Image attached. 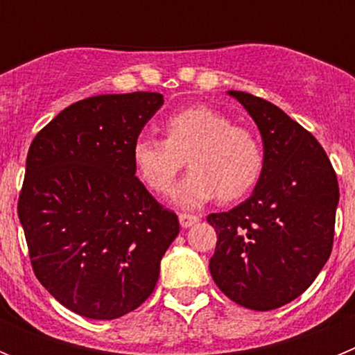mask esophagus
<instances>
[{
    "label": "esophagus",
    "instance_id": "34e87169",
    "mask_svg": "<svg viewBox=\"0 0 355 355\" xmlns=\"http://www.w3.org/2000/svg\"><path fill=\"white\" fill-rule=\"evenodd\" d=\"M197 222H199V216H196V215H188V213H181L180 215V224H181V227H192L193 224H197Z\"/></svg>",
    "mask_w": 355,
    "mask_h": 355
}]
</instances>
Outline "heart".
I'll return each mask as SVG.
<instances>
[{
    "instance_id": "obj_1",
    "label": "heart",
    "mask_w": 355,
    "mask_h": 355,
    "mask_svg": "<svg viewBox=\"0 0 355 355\" xmlns=\"http://www.w3.org/2000/svg\"><path fill=\"white\" fill-rule=\"evenodd\" d=\"M135 168L140 180L158 193L171 192L184 159L192 172L174 190V202L196 209L218 199L231 202L258 184L265 168L261 140L247 128L209 106H192L165 121V139L135 140Z\"/></svg>"
}]
</instances>
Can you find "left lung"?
Returning a JSON list of instances; mask_svg holds the SVG:
<instances>
[{
    "mask_svg": "<svg viewBox=\"0 0 355 355\" xmlns=\"http://www.w3.org/2000/svg\"><path fill=\"white\" fill-rule=\"evenodd\" d=\"M258 126L265 168L249 199L211 213L213 281L229 299L272 311L302 295L331 256L340 200L336 172L309 131L252 94L227 90Z\"/></svg>",
    "mask_w": 355,
    "mask_h": 355,
    "instance_id": "obj_1",
    "label": "left lung"
}]
</instances>
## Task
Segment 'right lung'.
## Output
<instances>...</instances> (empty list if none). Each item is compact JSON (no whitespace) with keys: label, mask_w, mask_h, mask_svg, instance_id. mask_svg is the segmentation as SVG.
Segmentation results:
<instances>
[{"label":"right lung","mask_w":355,"mask_h":355,"mask_svg":"<svg viewBox=\"0 0 355 355\" xmlns=\"http://www.w3.org/2000/svg\"><path fill=\"white\" fill-rule=\"evenodd\" d=\"M158 92L106 94L67 106L37 133L17 213L33 272L62 306L92 320L133 311L153 293L180 233L135 175V140Z\"/></svg>","instance_id":"obj_1"}]
</instances>
